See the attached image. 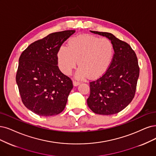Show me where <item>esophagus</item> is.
Here are the masks:
<instances>
[{"label":"esophagus","mask_w":156,"mask_h":156,"mask_svg":"<svg viewBox=\"0 0 156 156\" xmlns=\"http://www.w3.org/2000/svg\"><path fill=\"white\" fill-rule=\"evenodd\" d=\"M80 84V82L78 81H76V80H74L73 81V85L74 86H77Z\"/></svg>","instance_id":"1"}]
</instances>
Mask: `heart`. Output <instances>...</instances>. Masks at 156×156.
<instances>
[{
    "label": "heart",
    "mask_w": 156,
    "mask_h": 156,
    "mask_svg": "<svg viewBox=\"0 0 156 156\" xmlns=\"http://www.w3.org/2000/svg\"><path fill=\"white\" fill-rule=\"evenodd\" d=\"M114 53L111 42L90 34H81L69 39L67 48L62 46L57 53L58 66L66 75L71 74L78 61L76 78H97L110 66Z\"/></svg>",
    "instance_id": "heart-1"
}]
</instances>
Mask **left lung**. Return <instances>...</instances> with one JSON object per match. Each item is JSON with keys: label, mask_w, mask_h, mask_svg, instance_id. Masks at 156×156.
Returning <instances> with one entry per match:
<instances>
[{"label": "left lung", "mask_w": 156, "mask_h": 156, "mask_svg": "<svg viewBox=\"0 0 156 156\" xmlns=\"http://www.w3.org/2000/svg\"><path fill=\"white\" fill-rule=\"evenodd\" d=\"M111 41L114 51L110 66L102 76L90 83L87 100L90 110L98 114L112 115L122 111L133 100L139 78L136 55L129 44L107 32L90 31Z\"/></svg>", "instance_id": "1"}]
</instances>
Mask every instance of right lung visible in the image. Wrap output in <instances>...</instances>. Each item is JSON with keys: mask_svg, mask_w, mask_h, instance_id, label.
Here are the masks:
<instances>
[{"mask_svg": "<svg viewBox=\"0 0 156 156\" xmlns=\"http://www.w3.org/2000/svg\"><path fill=\"white\" fill-rule=\"evenodd\" d=\"M74 33H51L30 44L19 58L16 82L22 103L40 116H55L65 108L73 85L58 67L57 53Z\"/></svg>", "mask_w": 156, "mask_h": 156, "instance_id": "1", "label": "right lung"}]
</instances>
